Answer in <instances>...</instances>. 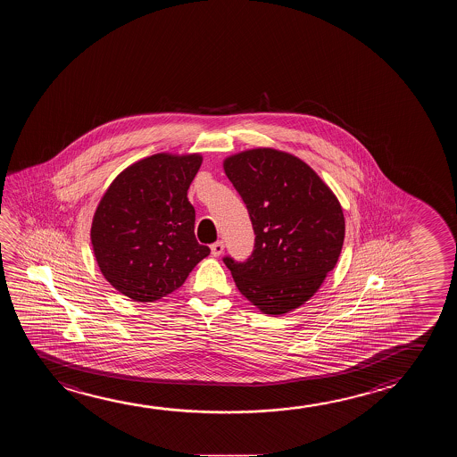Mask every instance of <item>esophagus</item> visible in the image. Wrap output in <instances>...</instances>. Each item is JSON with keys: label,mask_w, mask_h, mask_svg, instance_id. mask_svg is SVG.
<instances>
[{"label": "esophagus", "mask_w": 457, "mask_h": 457, "mask_svg": "<svg viewBox=\"0 0 457 457\" xmlns=\"http://www.w3.org/2000/svg\"><path fill=\"white\" fill-rule=\"evenodd\" d=\"M223 250H225V244H223L221 240H219V242H215V244H212V256H215V258H217V256H220V254L223 253Z\"/></svg>", "instance_id": "1"}]
</instances>
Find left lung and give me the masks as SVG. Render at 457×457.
Wrapping results in <instances>:
<instances>
[{
	"mask_svg": "<svg viewBox=\"0 0 457 457\" xmlns=\"http://www.w3.org/2000/svg\"><path fill=\"white\" fill-rule=\"evenodd\" d=\"M244 199L253 231L252 254L225 256L238 291L264 314H285L314 295L335 269L345 242L337 196L304 162L275 149H252L225 160Z\"/></svg>",
	"mask_w": 457,
	"mask_h": 457,
	"instance_id": "8db88e82",
	"label": "left lung"
}]
</instances>
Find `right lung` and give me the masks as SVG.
I'll use <instances>...</instances> for the list:
<instances>
[{"label":"right lung","mask_w":457,"mask_h":457,"mask_svg":"<svg viewBox=\"0 0 457 457\" xmlns=\"http://www.w3.org/2000/svg\"><path fill=\"white\" fill-rule=\"evenodd\" d=\"M201 155L155 154L120 172L94 215L91 242L106 281L135 302H154L186 283L211 248L195 237L187 190Z\"/></svg>","instance_id":"1"}]
</instances>
